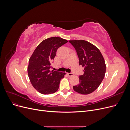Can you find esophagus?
<instances>
[{"instance_id":"obj_1","label":"esophagus","mask_w":130,"mask_h":130,"mask_svg":"<svg viewBox=\"0 0 130 130\" xmlns=\"http://www.w3.org/2000/svg\"><path fill=\"white\" fill-rule=\"evenodd\" d=\"M67 74L69 76V77H71V76L73 75V74L72 73H67Z\"/></svg>"}]
</instances>
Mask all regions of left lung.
I'll list each match as a JSON object with an SVG mask.
<instances>
[{
    "label": "left lung",
    "instance_id": "left-lung-1",
    "mask_svg": "<svg viewBox=\"0 0 130 130\" xmlns=\"http://www.w3.org/2000/svg\"><path fill=\"white\" fill-rule=\"evenodd\" d=\"M77 51L79 65L84 68V73L79 76V83L73 90L80 94H88L100 85L106 71L105 61L100 51L95 45L83 40L69 41Z\"/></svg>",
    "mask_w": 130,
    "mask_h": 130
}]
</instances>
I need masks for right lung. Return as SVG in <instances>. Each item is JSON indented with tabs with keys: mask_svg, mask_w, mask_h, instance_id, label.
I'll use <instances>...</instances> for the list:
<instances>
[{
	"mask_svg": "<svg viewBox=\"0 0 130 130\" xmlns=\"http://www.w3.org/2000/svg\"><path fill=\"white\" fill-rule=\"evenodd\" d=\"M68 41L58 37L49 38L38 45L29 60L28 77L34 88L39 93L49 94L58 90L66 73L50 71L57 49Z\"/></svg>",
	"mask_w": 130,
	"mask_h": 130,
	"instance_id": "1",
	"label": "right lung"
}]
</instances>
